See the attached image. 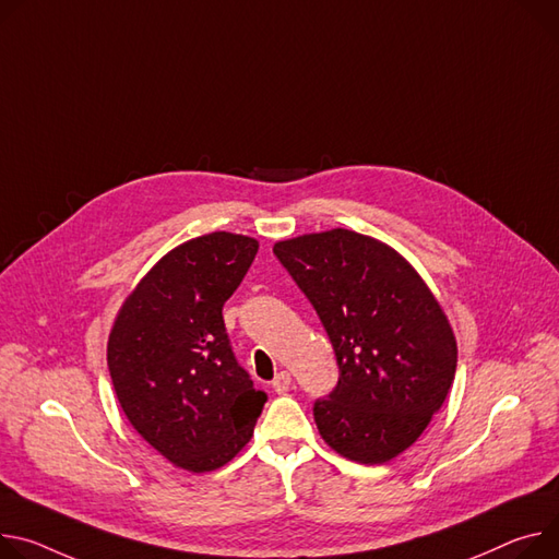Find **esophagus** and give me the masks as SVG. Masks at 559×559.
I'll use <instances>...</instances> for the list:
<instances>
[{"label":"esophagus","instance_id":"obj_1","mask_svg":"<svg viewBox=\"0 0 559 559\" xmlns=\"http://www.w3.org/2000/svg\"><path fill=\"white\" fill-rule=\"evenodd\" d=\"M272 388H274V392L285 394V392L292 388V377H289V372H278V374L274 377V381H272Z\"/></svg>","mask_w":559,"mask_h":559}]
</instances>
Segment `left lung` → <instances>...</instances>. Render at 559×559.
<instances>
[{
    "instance_id": "8db88e82",
    "label": "left lung",
    "mask_w": 559,
    "mask_h": 559,
    "mask_svg": "<svg viewBox=\"0 0 559 559\" xmlns=\"http://www.w3.org/2000/svg\"><path fill=\"white\" fill-rule=\"evenodd\" d=\"M276 259L314 306L338 383L314 403L330 448L385 464L441 408L456 370L452 328L415 267L385 242L330 229L281 240Z\"/></svg>"
}]
</instances>
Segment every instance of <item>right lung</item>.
<instances>
[{"mask_svg": "<svg viewBox=\"0 0 559 559\" xmlns=\"http://www.w3.org/2000/svg\"><path fill=\"white\" fill-rule=\"evenodd\" d=\"M257 251L259 240L229 231L178 245L127 296L109 334L107 364L127 419L189 473L231 462L267 401L238 366L223 321Z\"/></svg>", "mask_w": 559, "mask_h": 559, "instance_id": "1", "label": "right lung"}]
</instances>
